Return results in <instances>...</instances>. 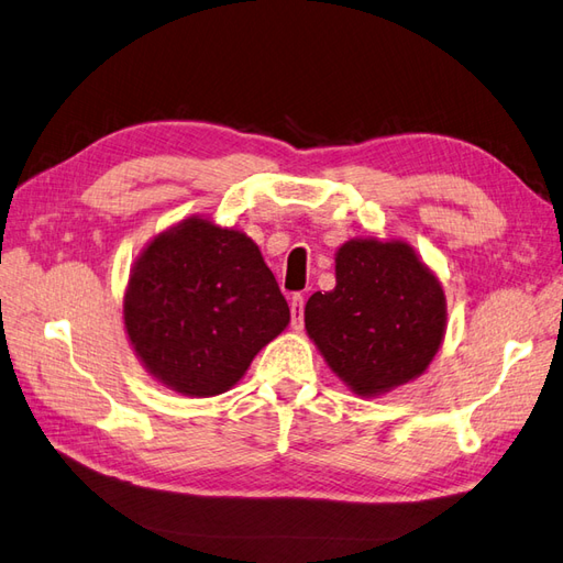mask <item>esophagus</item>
<instances>
[{
    "label": "esophagus",
    "mask_w": 563,
    "mask_h": 563,
    "mask_svg": "<svg viewBox=\"0 0 563 563\" xmlns=\"http://www.w3.org/2000/svg\"><path fill=\"white\" fill-rule=\"evenodd\" d=\"M290 313H292V329L302 331V323H305V297L302 295H295L290 299Z\"/></svg>",
    "instance_id": "34e87169"
}]
</instances>
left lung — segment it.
Masks as SVG:
<instances>
[{"label": "left lung", "mask_w": 563, "mask_h": 563, "mask_svg": "<svg viewBox=\"0 0 563 563\" xmlns=\"http://www.w3.org/2000/svg\"><path fill=\"white\" fill-rule=\"evenodd\" d=\"M439 276L405 240L352 238L335 252V287L313 292L305 329L331 372L360 398L415 382L446 335Z\"/></svg>", "instance_id": "left-lung-1"}]
</instances>
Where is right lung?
Here are the masks:
<instances>
[{"label": "right lung", "mask_w": 563, "mask_h": 563, "mask_svg": "<svg viewBox=\"0 0 563 563\" xmlns=\"http://www.w3.org/2000/svg\"><path fill=\"white\" fill-rule=\"evenodd\" d=\"M124 333L155 382L187 398L238 386L290 323V307L252 238L189 216L143 246L122 299Z\"/></svg>", "instance_id": "right-lung-1"}]
</instances>
